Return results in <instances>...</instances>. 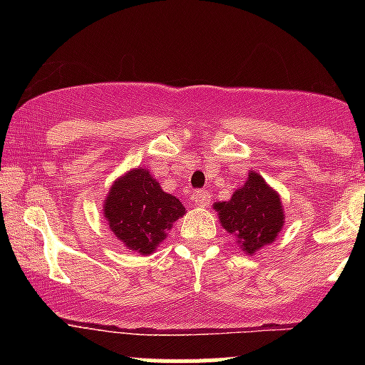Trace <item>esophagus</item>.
<instances>
[{"label":"esophagus","mask_w":365,"mask_h":365,"mask_svg":"<svg viewBox=\"0 0 365 365\" xmlns=\"http://www.w3.org/2000/svg\"><path fill=\"white\" fill-rule=\"evenodd\" d=\"M192 200L196 201L197 206H208L210 205L208 190H196V192L192 194Z\"/></svg>","instance_id":"esophagus-1"}]
</instances>
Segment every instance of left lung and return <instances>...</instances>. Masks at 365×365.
<instances>
[{"instance_id": "left-lung-1", "label": "left lung", "mask_w": 365, "mask_h": 365, "mask_svg": "<svg viewBox=\"0 0 365 365\" xmlns=\"http://www.w3.org/2000/svg\"><path fill=\"white\" fill-rule=\"evenodd\" d=\"M215 210L224 230L237 235L238 244L249 254L272 244L284 224V212L277 192L252 171L245 185L230 201L217 203Z\"/></svg>"}]
</instances>
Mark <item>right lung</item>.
Wrapping results in <instances>:
<instances>
[{"instance_id": "obj_1", "label": "right lung", "mask_w": 365, "mask_h": 365, "mask_svg": "<svg viewBox=\"0 0 365 365\" xmlns=\"http://www.w3.org/2000/svg\"><path fill=\"white\" fill-rule=\"evenodd\" d=\"M183 213V205L165 194L146 169H132L116 180L104 205V217L118 240L141 254L155 251Z\"/></svg>"}]
</instances>
